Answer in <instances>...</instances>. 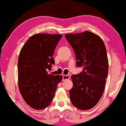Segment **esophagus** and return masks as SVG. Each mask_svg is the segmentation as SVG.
I'll list each match as a JSON object with an SVG mask.
<instances>
[{"label": "esophagus", "mask_w": 126, "mask_h": 126, "mask_svg": "<svg viewBox=\"0 0 126 126\" xmlns=\"http://www.w3.org/2000/svg\"><path fill=\"white\" fill-rule=\"evenodd\" d=\"M69 79H70V76L69 75H63V81L69 80Z\"/></svg>", "instance_id": "34e87169"}]
</instances>
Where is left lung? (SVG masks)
Listing matches in <instances>:
<instances>
[{
	"instance_id": "obj_1",
	"label": "left lung",
	"mask_w": 126,
	"mask_h": 126,
	"mask_svg": "<svg viewBox=\"0 0 126 126\" xmlns=\"http://www.w3.org/2000/svg\"><path fill=\"white\" fill-rule=\"evenodd\" d=\"M65 37L75 51L77 67H83L71 77L70 98L76 108L89 110L97 104L104 90L109 71L106 48L100 36L89 31L66 34Z\"/></svg>"
}]
</instances>
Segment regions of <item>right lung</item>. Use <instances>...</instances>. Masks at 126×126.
<instances>
[{"mask_svg":"<svg viewBox=\"0 0 126 126\" xmlns=\"http://www.w3.org/2000/svg\"><path fill=\"white\" fill-rule=\"evenodd\" d=\"M62 34L39 33L22 47L18 59V85L25 102L35 110L51 103L62 76L47 73L54 64L53 55Z\"/></svg>","mask_w":126,"mask_h":126,"instance_id":"1","label":"right lung"}]
</instances>
